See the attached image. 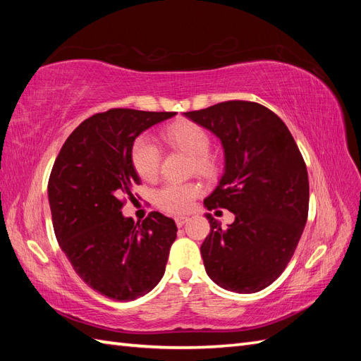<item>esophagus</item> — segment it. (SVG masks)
<instances>
[{
	"label": "esophagus",
	"instance_id": "34e87169",
	"mask_svg": "<svg viewBox=\"0 0 361 361\" xmlns=\"http://www.w3.org/2000/svg\"><path fill=\"white\" fill-rule=\"evenodd\" d=\"M188 220H189V217H183V216H180V217H176V219H175V224H176V226L181 228L183 225L186 224Z\"/></svg>",
	"mask_w": 361,
	"mask_h": 361
}]
</instances>
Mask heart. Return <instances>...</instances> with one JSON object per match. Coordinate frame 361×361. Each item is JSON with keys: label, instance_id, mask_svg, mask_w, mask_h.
<instances>
[{"label": "heart", "instance_id": "heart-1", "mask_svg": "<svg viewBox=\"0 0 361 361\" xmlns=\"http://www.w3.org/2000/svg\"><path fill=\"white\" fill-rule=\"evenodd\" d=\"M163 137L169 147L180 150L192 158L197 173L208 176V178L217 173L216 159L208 153L211 149V136L208 130L202 126L195 124L192 121H178L164 130ZM130 158H132L136 173L142 180L153 181L157 178L161 153L150 137H137L132 145ZM198 192H200V188L194 183H185V185L167 183L157 190L155 203L159 209L169 214H185L192 208Z\"/></svg>", "mask_w": 361, "mask_h": 361}]
</instances>
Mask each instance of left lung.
Returning <instances> with one entry per match:
<instances>
[{"label":"left lung","mask_w":361,"mask_h":361,"mask_svg":"<svg viewBox=\"0 0 361 361\" xmlns=\"http://www.w3.org/2000/svg\"><path fill=\"white\" fill-rule=\"evenodd\" d=\"M185 116L216 135L225 153L224 175L204 198L235 220L226 229L211 214L202 243L209 278L235 293H256L286 270L309 212V176L282 119L267 106L228 101Z\"/></svg>","instance_id":"8db88e82"}]
</instances>
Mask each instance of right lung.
<instances>
[{
	"instance_id": "add662e5",
	"label": "right lung",
	"mask_w": 361,
	"mask_h": 361,
	"mask_svg": "<svg viewBox=\"0 0 361 361\" xmlns=\"http://www.w3.org/2000/svg\"><path fill=\"white\" fill-rule=\"evenodd\" d=\"M176 113L111 109L85 119L54 163L48 198L54 233L80 279L97 293L133 301L157 287L176 225L159 212L142 224L122 216L140 185L130 158L135 140Z\"/></svg>"
}]
</instances>
